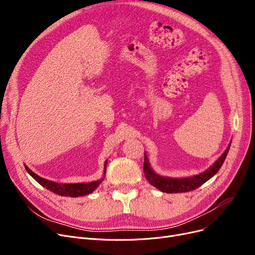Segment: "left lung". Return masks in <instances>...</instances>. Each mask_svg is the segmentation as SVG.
Listing matches in <instances>:
<instances>
[{
  "mask_svg": "<svg viewBox=\"0 0 255 255\" xmlns=\"http://www.w3.org/2000/svg\"><path fill=\"white\" fill-rule=\"evenodd\" d=\"M231 143L227 146L225 152L218 158L217 161L214 163L210 168L205 170L202 173H198L196 176L183 178V179H176V178H167L159 176L151 168L148 157L144 153V162H143V172L145 179L149 181L151 185L160 191L166 192V193H180V192H188L192 191L199 186H202L204 183H206L208 180H210L212 177H214L218 172L220 167L222 166L224 160L229 153Z\"/></svg>",
  "mask_w": 255,
  "mask_h": 255,
  "instance_id": "left-lung-1",
  "label": "left lung"
}]
</instances>
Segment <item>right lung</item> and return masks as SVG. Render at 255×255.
<instances>
[{
  "mask_svg": "<svg viewBox=\"0 0 255 255\" xmlns=\"http://www.w3.org/2000/svg\"><path fill=\"white\" fill-rule=\"evenodd\" d=\"M106 164L107 161L104 163V175L106 171ZM24 168L26 169L30 175L32 176L33 179H35L40 185H42L43 187L49 191H52L53 193L62 195V196H70V197H78V196H84L87 194L92 193L94 190H95L99 184L103 181V179L98 180V181H94L90 183H74V184H62L58 182H53L49 181L46 179H43L41 177H39L36 175L35 172H33L28 166L24 165Z\"/></svg>",
  "mask_w": 255,
  "mask_h": 255,
  "instance_id": "1",
  "label": "right lung"
}]
</instances>
